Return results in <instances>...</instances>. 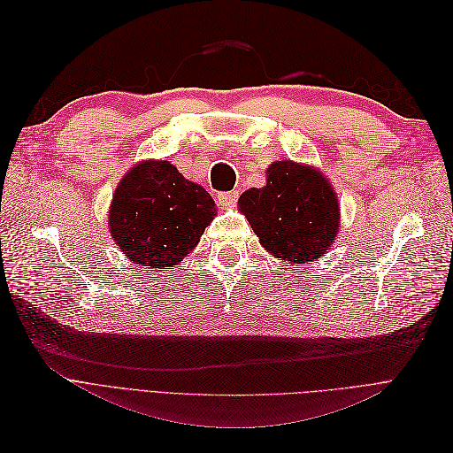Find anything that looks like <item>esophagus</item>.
I'll return each mask as SVG.
<instances>
[{
	"label": "esophagus",
	"instance_id": "1",
	"mask_svg": "<svg viewBox=\"0 0 453 453\" xmlns=\"http://www.w3.org/2000/svg\"><path fill=\"white\" fill-rule=\"evenodd\" d=\"M217 200L223 205V208H232V205H234L238 200V193L236 190H226V193H219Z\"/></svg>",
	"mask_w": 453,
	"mask_h": 453
}]
</instances>
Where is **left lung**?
<instances>
[{"label": "left lung", "mask_w": 453, "mask_h": 453, "mask_svg": "<svg viewBox=\"0 0 453 453\" xmlns=\"http://www.w3.org/2000/svg\"><path fill=\"white\" fill-rule=\"evenodd\" d=\"M238 205L260 245L295 266L328 253L338 234L340 205L331 183L293 160L273 162L266 185L245 190Z\"/></svg>", "instance_id": "8db88e82"}]
</instances>
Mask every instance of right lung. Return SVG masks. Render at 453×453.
I'll list each match as a JSON object with an SVG mask.
<instances>
[{
	"label": "right lung",
	"mask_w": 453,
	"mask_h": 453,
	"mask_svg": "<svg viewBox=\"0 0 453 453\" xmlns=\"http://www.w3.org/2000/svg\"><path fill=\"white\" fill-rule=\"evenodd\" d=\"M213 215L208 190L185 180L166 160H147L120 180L109 230L132 263L168 268L196 248Z\"/></svg>",
	"instance_id": "1"
}]
</instances>
